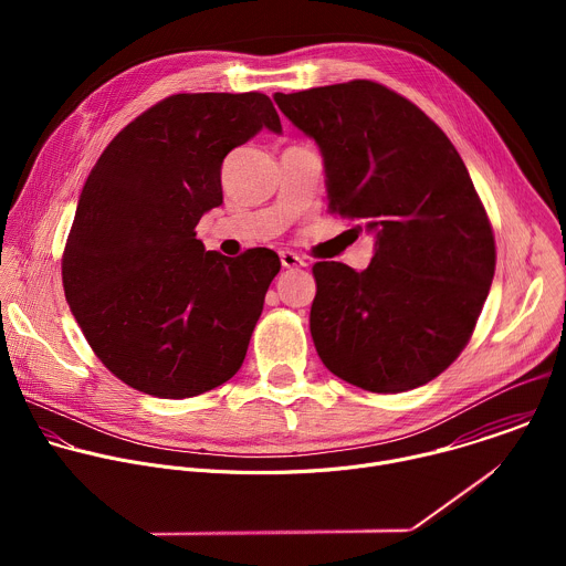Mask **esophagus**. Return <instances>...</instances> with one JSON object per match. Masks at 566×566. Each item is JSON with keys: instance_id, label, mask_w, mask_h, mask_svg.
Returning a JSON list of instances; mask_svg holds the SVG:
<instances>
[{"instance_id": "obj_1", "label": "esophagus", "mask_w": 566, "mask_h": 566, "mask_svg": "<svg viewBox=\"0 0 566 566\" xmlns=\"http://www.w3.org/2000/svg\"><path fill=\"white\" fill-rule=\"evenodd\" d=\"M280 260H282V266H284V269H300V266H306L304 258H300L297 253H291V251H282V253H280Z\"/></svg>"}]
</instances>
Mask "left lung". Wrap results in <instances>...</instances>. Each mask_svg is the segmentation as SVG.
Returning a JSON list of instances; mask_svg holds the SVG:
<instances>
[{"instance_id":"obj_1","label":"left lung","mask_w":566,"mask_h":566,"mask_svg":"<svg viewBox=\"0 0 566 566\" xmlns=\"http://www.w3.org/2000/svg\"><path fill=\"white\" fill-rule=\"evenodd\" d=\"M275 103L325 158L329 212L376 239L360 273L313 264L319 360L376 394L430 382L468 345L497 260L459 151L415 103L374 80L275 94Z\"/></svg>"}]
</instances>
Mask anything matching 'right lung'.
Returning a JSON list of instances; mask_svg holds the SVG:
<instances>
[{
  "mask_svg": "<svg viewBox=\"0 0 566 566\" xmlns=\"http://www.w3.org/2000/svg\"><path fill=\"white\" fill-rule=\"evenodd\" d=\"M262 127L282 132L266 94H175L123 127L90 172L62 286L90 347L125 385L190 398L244 363L280 258L206 251L195 228L223 201L226 154Z\"/></svg>",
  "mask_w": 566,
  "mask_h": 566,
  "instance_id": "obj_1",
  "label": "right lung"
}]
</instances>
